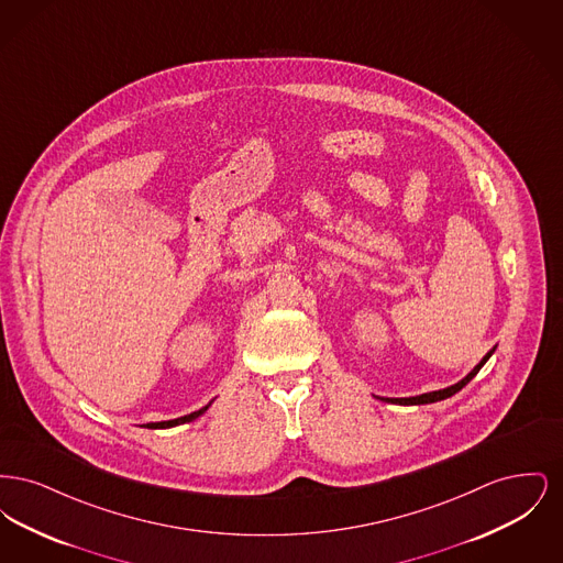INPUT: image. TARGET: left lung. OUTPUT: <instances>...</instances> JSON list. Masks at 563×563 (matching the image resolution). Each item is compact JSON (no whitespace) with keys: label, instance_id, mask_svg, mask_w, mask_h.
<instances>
[{"label":"left lung","instance_id":"8db88e82","mask_svg":"<svg viewBox=\"0 0 563 563\" xmlns=\"http://www.w3.org/2000/svg\"><path fill=\"white\" fill-rule=\"evenodd\" d=\"M494 349L489 350L485 356H483L482 361H479V365H475V369L471 372V374L466 375V377H462L457 384L454 386H448V388H443V390H432V393H424V395H418V397H405V399H386V397H379V401L386 402H395V405H427V402H437L443 401V399H448V397H452L455 395L457 390H462L475 375L479 374V369H482L483 365L487 363V358L494 354Z\"/></svg>","mask_w":563,"mask_h":563}]
</instances>
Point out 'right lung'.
<instances>
[{
  "label": "right lung",
  "instance_id": "1",
  "mask_svg": "<svg viewBox=\"0 0 563 563\" xmlns=\"http://www.w3.org/2000/svg\"><path fill=\"white\" fill-rule=\"evenodd\" d=\"M211 405V402H209ZM209 405H205L202 409H198V411H194V413H188V416H181V418H177V420H166V422H152V424H147V429H170V427H177V424H186V422H191V420H196V418H200L207 409H209Z\"/></svg>",
  "mask_w": 563,
  "mask_h": 563
}]
</instances>
